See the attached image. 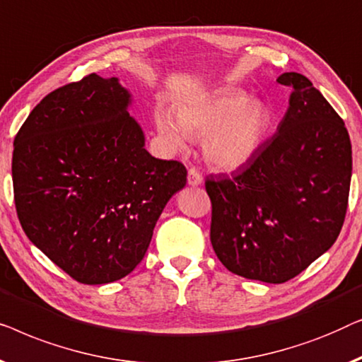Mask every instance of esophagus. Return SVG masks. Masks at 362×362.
I'll list each match as a JSON object with an SVG mask.
<instances>
[{"label": "esophagus", "mask_w": 362, "mask_h": 362, "mask_svg": "<svg viewBox=\"0 0 362 362\" xmlns=\"http://www.w3.org/2000/svg\"><path fill=\"white\" fill-rule=\"evenodd\" d=\"M187 182H188V185L198 187V185H200V183L203 182V177H202L200 172H198L197 169H193V167H192V169H188Z\"/></svg>", "instance_id": "esophagus-1"}]
</instances>
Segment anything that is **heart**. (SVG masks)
<instances>
[{"label": "heart", "instance_id": "b5f03b06", "mask_svg": "<svg viewBox=\"0 0 362 362\" xmlns=\"http://www.w3.org/2000/svg\"><path fill=\"white\" fill-rule=\"evenodd\" d=\"M271 124V113L244 91L225 90L206 98L188 101L172 111L160 108L156 126L175 149H185L190 136H203V156L211 167L231 172L256 156Z\"/></svg>", "mask_w": 362, "mask_h": 362}]
</instances>
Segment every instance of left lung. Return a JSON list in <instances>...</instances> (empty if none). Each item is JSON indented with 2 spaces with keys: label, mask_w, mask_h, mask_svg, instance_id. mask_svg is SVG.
I'll list each match as a JSON object with an SVG mask.
<instances>
[{
  "label": "left lung",
  "mask_w": 362,
  "mask_h": 362,
  "mask_svg": "<svg viewBox=\"0 0 362 362\" xmlns=\"http://www.w3.org/2000/svg\"><path fill=\"white\" fill-rule=\"evenodd\" d=\"M277 132L231 177H208L210 239L236 276L284 284L327 252L348 210L351 141L344 121L297 72Z\"/></svg>",
  "instance_id": "8db88e82"
}]
</instances>
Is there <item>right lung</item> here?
I'll return each mask as SVG.
<instances>
[{
	"label": "right lung",
	"mask_w": 362,
	"mask_h": 362,
	"mask_svg": "<svg viewBox=\"0 0 362 362\" xmlns=\"http://www.w3.org/2000/svg\"><path fill=\"white\" fill-rule=\"evenodd\" d=\"M129 101L118 78L90 74L50 91L14 137L19 223L80 284L134 271L167 202L187 183L182 162L144 149Z\"/></svg>",
	"instance_id": "add662e5"
}]
</instances>
